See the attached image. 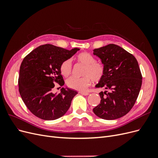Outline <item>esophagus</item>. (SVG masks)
Returning a JSON list of instances; mask_svg holds the SVG:
<instances>
[{
  "mask_svg": "<svg viewBox=\"0 0 158 158\" xmlns=\"http://www.w3.org/2000/svg\"><path fill=\"white\" fill-rule=\"evenodd\" d=\"M80 93L84 95H88L89 94L88 92H80Z\"/></svg>",
  "mask_w": 158,
  "mask_h": 158,
  "instance_id": "esophagus-1",
  "label": "esophagus"
}]
</instances>
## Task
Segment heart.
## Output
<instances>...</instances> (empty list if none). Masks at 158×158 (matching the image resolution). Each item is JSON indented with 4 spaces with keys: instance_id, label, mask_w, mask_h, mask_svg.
<instances>
[{
    "instance_id": "heart-1",
    "label": "heart",
    "mask_w": 158,
    "mask_h": 158,
    "mask_svg": "<svg viewBox=\"0 0 158 158\" xmlns=\"http://www.w3.org/2000/svg\"><path fill=\"white\" fill-rule=\"evenodd\" d=\"M76 60L78 63L84 66L83 69V77H71L66 80L68 86L75 90H86L93 80L95 82H99L102 80L105 76L104 65L96 61L95 57L89 52H81L76 56ZM73 70V64L70 59H67L61 63L60 71L61 74L67 77Z\"/></svg>"
}]
</instances>
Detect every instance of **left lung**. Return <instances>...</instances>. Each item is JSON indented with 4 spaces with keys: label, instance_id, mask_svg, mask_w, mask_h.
Masks as SVG:
<instances>
[{
    "label": "left lung",
    "instance_id": "left-lung-1",
    "mask_svg": "<svg viewBox=\"0 0 158 158\" xmlns=\"http://www.w3.org/2000/svg\"><path fill=\"white\" fill-rule=\"evenodd\" d=\"M101 59L105 76L95 85L109 90L99 94L101 102L93 111L99 118L114 120L125 115L135 105L142 85L138 61L132 54L114 44L94 50Z\"/></svg>",
    "mask_w": 158,
    "mask_h": 158
}]
</instances>
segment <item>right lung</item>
Here are the masks:
<instances>
[{
    "label": "right lung",
    "instance_id": "1",
    "mask_svg": "<svg viewBox=\"0 0 158 158\" xmlns=\"http://www.w3.org/2000/svg\"><path fill=\"white\" fill-rule=\"evenodd\" d=\"M78 48L70 51L51 44L43 45L23 59L19 73V92L27 109L46 121L63 116L68 111L73 98L78 94L68 88L53 94L55 82L63 86L64 82L60 71L63 61L70 59Z\"/></svg>",
    "mask_w": 158,
    "mask_h": 158
}]
</instances>
